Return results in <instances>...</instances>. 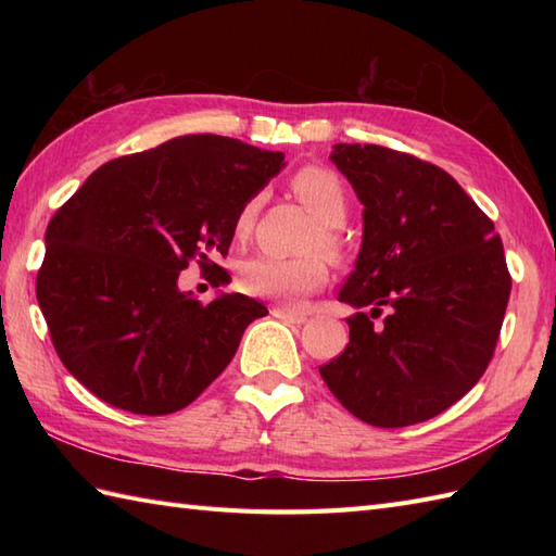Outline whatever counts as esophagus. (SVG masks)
<instances>
[{
	"label": "esophagus",
	"instance_id": "esophagus-1",
	"mask_svg": "<svg viewBox=\"0 0 556 556\" xmlns=\"http://www.w3.org/2000/svg\"><path fill=\"white\" fill-rule=\"evenodd\" d=\"M275 317H279V320H285V323H291V325H303L305 320H308V315L301 311H293V308H275Z\"/></svg>",
	"mask_w": 556,
	"mask_h": 556
}]
</instances>
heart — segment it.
<instances>
[{
  "instance_id": "obj_1",
  "label": "heart",
  "mask_w": 556,
  "mask_h": 556,
  "mask_svg": "<svg viewBox=\"0 0 556 556\" xmlns=\"http://www.w3.org/2000/svg\"><path fill=\"white\" fill-rule=\"evenodd\" d=\"M291 188L305 205H308L315 217L320 219L325 227L320 231V245L325 251L337 255L341 251L339 236L332 227L344 224L349 212V198L346 188L341 184L339 176L327 169L311 164L303 167L291 179ZM260 195H253L248 203L241 205L233 219V236L236 239H245L253 229L255 215L260 210ZM329 277L327 263L320 255H303V257H275V255H255L245 260L241 267V289L251 296L269 299V301H285L293 303L308 293L323 289Z\"/></svg>"
}]
</instances>
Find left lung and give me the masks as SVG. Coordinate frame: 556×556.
Masks as SVG:
<instances>
[{
    "label": "left lung",
    "mask_w": 556,
    "mask_h": 556,
    "mask_svg": "<svg viewBox=\"0 0 556 556\" xmlns=\"http://www.w3.org/2000/svg\"><path fill=\"white\" fill-rule=\"evenodd\" d=\"M332 162L365 210L356 269L339 291L358 313L346 320L344 353L320 375L341 406L375 428L430 420L492 361L511 293L502 239L430 162L358 143H337Z\"/></svg>",
    "instance_id": "left-lung-1"
}]
</instances>
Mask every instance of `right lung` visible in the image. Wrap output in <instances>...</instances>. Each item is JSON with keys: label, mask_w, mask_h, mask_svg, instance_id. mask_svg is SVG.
<instances>
[{"label": "right lung", "mask_w": 556, "mask_h": 556, "mask_svg": "<svg viewBox=\"0 0 556 556\" xmlns=\"http://www.w3.org/2000/svg\"><path fill=\"white\" fill-rule=\"evenodd\" d=\"M285 167L281 152L195 134L102 164L56 210L35 281L66 370L138 416L186 408L267 315L243 293L203 305L179 289L188 263L215 275L236 212Z\"/></svg>", "instance_id": "right-lung-1"}]
</instances>
